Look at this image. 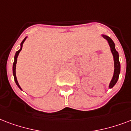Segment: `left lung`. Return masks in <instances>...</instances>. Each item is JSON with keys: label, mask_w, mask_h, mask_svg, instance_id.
<instances>
[{"label": "left lung", "mask_w": 131, "mask_h": 131, "mask_svg": "<svg viewBox=\"0 0 131 131\" xmlns=\"http://www.w3.org/2000/svg\"><path fill=\"white\" fill-rule=\"evenodd\" d=\"M102 37H104V39H107V41L109 43V45L111 48V51L113 56V61H114V72L112 79H111L110 83H109V88L111 89L117 83L118 78H119V73H120V63L119 61V54L117 51L115 50V43L112 39L107 35H102Z\"/></svg>", "instance_id": "8db88e82"}]
</instances>
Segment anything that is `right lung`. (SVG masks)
<instances>
[{
  "instance_id": "obj_1",
  "label": "right lung",
  "mask_w": 131,
  "mask_h": 131,
  "mask_svg": "<svg viewBox=\"0 0 131 131\" xmlns=\"http://www.w3.org/2000/svg\"><path fill=\"white\" fill-rule=\"evenodd\" d=\"M27 37H26L25 38H24V39H23V41L21 42V43H20V48L19 50H18V51L16 52V54H15V57H14V64H13V74H14V81H15V82H16V85H18V87L19 88H20V90H22V88H20V85H19V83H18V80H17V78H16V63H17V59H18V54H19V53H20V52L21 51V50H22V45H23V43H24V41L26 40V39H27Z\"/></svg>"
}]
</instances>
